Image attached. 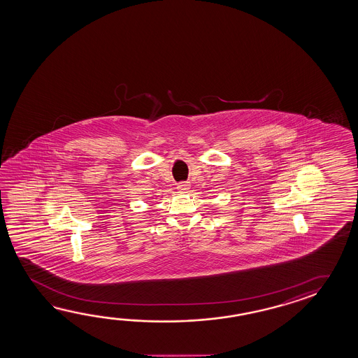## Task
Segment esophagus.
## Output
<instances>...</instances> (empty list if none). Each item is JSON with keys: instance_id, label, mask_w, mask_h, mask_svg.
Masks as SVG:
<instances>
[{"instance_id": "obj_1", "label": "esophagus", "mask_w": 358, "mask_h": 358, "mask_svg": "<svg viewBox=\"0 0 358 358\" xmlns=\"http://www.w3.org/2000/svg\"><path fill=\"white\" fill-rule=\"evenodd\" d=\"M178 190H179V192H187V190H189L188 182H180V184L178 185Z\"/></svg>"}]
</instances>
